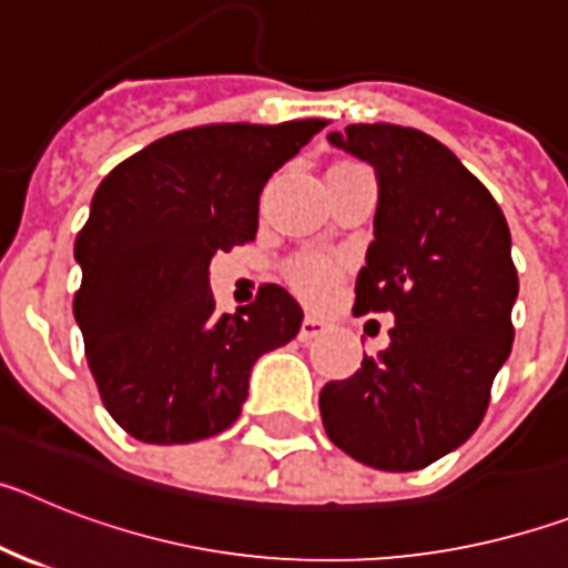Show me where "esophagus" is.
<instances>
[{"label":"esophagus","mask_w":568,"mask_h":568,"mask_svg":"<svg viewBox=\"0 0 568 568\" xmlns=\"http://www.w3.org/2000/svg\"><path fill=\"white\" fill-rule=\"evenodd\" d=\"M324 333H327V324H324V321L313 318V315H307V318L301 321V329H298L301 341H313Z\"/></svg>","instance_id":"34e87169"}]
</instances>
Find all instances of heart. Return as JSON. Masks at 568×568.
Segmentation results:
<instances>
[{"mask_svg":"<svg viewBox=\"0 0 568 568\" xmlns=\"http://www.w3.org/2000/svg\"><path fill=\"white\" fill-rule=\"evenodd\" d=\"M287 281L301 298L321 301L327 298V293L338 281V267L329 258H324V255L301 253L287 264Z\"/></svg>","mask_w":568,"mask_h":568,"instance_id":"b5f03b06","label":"heart"}]
</instances>
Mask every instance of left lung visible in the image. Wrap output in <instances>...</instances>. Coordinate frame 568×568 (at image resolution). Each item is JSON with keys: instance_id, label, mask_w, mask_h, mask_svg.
Here are the masks:
<instances>
[{"instance_id": "left-lung-1", "label": "left lung", "mask_w": 568, "mask_h": 568, "mask_svg": "<svg viewBox=\"0 0 568 568\" xmlns=\"http://www.w3.org/2000/svg\"><path fill=\"white\" fill-rule=\"evenodd\" d=\"M335 148L378 175L375 241L355 281V313H393L389 346L321 389V420L349 458L424 469L469 438L511 353L518 270L489 190L433 135L349 124Z\"/></svg>"}]
</instances>
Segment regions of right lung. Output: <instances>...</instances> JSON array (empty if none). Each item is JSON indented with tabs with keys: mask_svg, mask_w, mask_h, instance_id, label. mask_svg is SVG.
<instances>
[{
	"mask_svg": "<svg viewBox=\"0 0 568 568\" xmlns=\"http://www.w3.org/2000/svg\"><path fill=\"white\" fill-rule=\"evenodd\" d=\"M324 119L202 124L124 159L99 184L77 235L73 315L110 418L144 444L224 433L250 369L301 329L298 301L264 284L235 315L215 313L210 258L258 230V195Z\"/></svg>",
	"mask_w": 568,
	"mask_h": 568,
	"instance_id": "right-lung-1",
	"label": "right lung"
}]
</instances>
